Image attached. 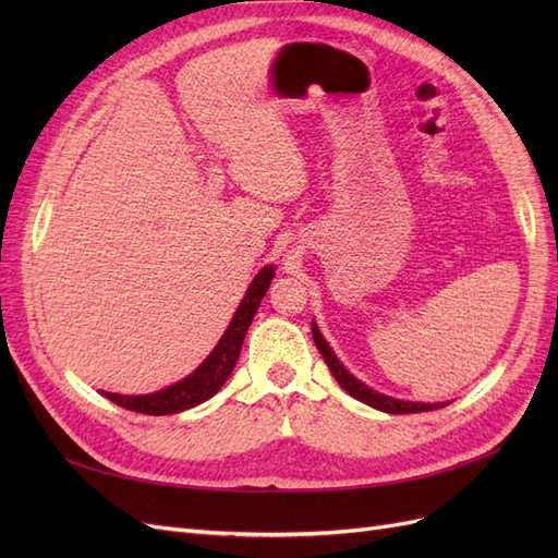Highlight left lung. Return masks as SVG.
I'll return each mask as SVG.
<instances>
[{
    "label": "left lung",
    "mask_w": 558,
    "mask_h": 558,
    "mask_svg": "<svg viewBox=\"0 0 558 558\" xmlns=\"http://www.w3.org/2000/svg\"><path fill=\"white\" fill-rule=\"evenodd\" d=\"M312 335H314L316 349L320 351V356H324V361L328 363L330 373L335 375L337 384H340L349 396L369 404V408L388 412V414H416V412H430V410L445 408V402H433V404L430 402H410V400H398V398L373 391V388L365 386L361 379L353 377L349 369L340 361H337V356L332 353V349L328 347V342L324 340V335H320V330H318L314 320H312Z\"/></svg>",
    "instance_id": "obj_1"
}]
</instances>
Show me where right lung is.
<instances>
[{"instance_id":"right-lung-1","label":"right lung","mask_w":558,"mask_h":558,"mask_svg":"<svg viewBox=\"0 0 558 558\" xmlns=\"http://www.w3.org/2000/svg\"><path fill=\"white\" fill-rule=\"evenodd\" d=\"M272 279H275V267L272 265L263 267L256 275V279H253L246 289V295L242 298L238 312H234L228 330L223 332V337L218 340L214 351L205 359V363L195 369L193 375L162 388V391H158V393L121 396V393H105L102 391V396L116 404H121V408H125V410L154 414V416L177 414V412L191 410V408H195V404L209 400L218 391V388L226 384L234 363H238L246 330L251 326L253 316H256V312L260 307V300L265 298Z\"/></svg>"}]
</instances>
